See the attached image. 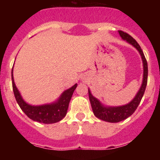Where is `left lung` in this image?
Listing matches in <instances>:
<instances>
[{
  "label": "left lung",
  "mask_w": 160,
  "mask_h": 160,
  "mask_svg": "<svg viewBox=\"0 0 160 160\" xmlns=\"http://www.w3.org/2000/svg\"><path fill=\"white\" fill-rule=\"evenodd\" d=\"M121 38L126 40L130 44H131L133 46H135L138 51L140 53L142 57V63H143V80H142V86L140 89L137 93L135 98L132 100L130 103L122 107H104L102 104L100 103V102L95 98L94 96L91 94L90 90H88L89 93V98H90V104L92 107L93 112L94 115L99 119L106 121L109 122H118L120 121L128 118L130 117L133 113L135 112L137 109L138 106L139 105L142 98L143 96L145 90H146L147 83H148V62L146 60V58L144 56V53L141 49L140 46L138 45V42L127 32H123L122 30H118Z\"/></svg>",
  "instance_id": "left-lung-1"
}]
</instances>
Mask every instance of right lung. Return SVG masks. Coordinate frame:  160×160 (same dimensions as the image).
Returning a JSON list of instances; mask_svg holds the SVG:
<instances>
[{"label":"right lung","instance_id":"add662e5","mask_svg":"<svg viewBox=\"0 0 160 160\" xmlns=\"http://www.w3.org/2000/svg\"><path fill=\"white\" fill-rule=\"evenodd\" d=\"M12 83L14 96H15V98H16L18 105L21 107L22 111L30 119L46 124L54 123V122H59L60 120H62L66 116L68 107H69V103L71 99L73 91L77 87V84H75L71 88L68 89L66 91H64L56 102L42 106H31L27 104L22 99V96L20 94L18 88L16 87V85L14 83L12 71Z\"/></svg>","mask_w":160,"mask_h":160}]
</instances>
